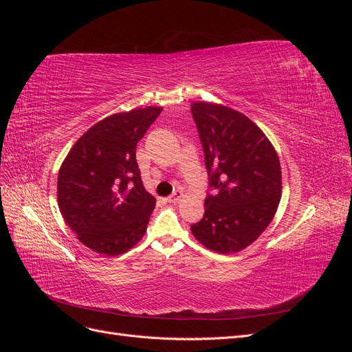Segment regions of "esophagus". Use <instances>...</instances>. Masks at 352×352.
<instances>
[{
  "mask_svg": "<svg viewBox=\"0 0 352 352\" xmlns=\"http://www.w3.org/2000/svg\"><path fill=\"white\" fill-rule=\"evenodd\" d=\"M182 198H184V192H182V190H176V192H173L172 195L168 197V201H170V202H175V204H176V202H179Z\"/></svg>",
  "mask_w": 352,
  "mask_h": 352,
  "instance_id": "1",
  "label": "esophagus"
}]
</instances>
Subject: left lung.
Returning <instances> with one entry per match:
<instances>
[{"label":"left lung","mask_w":352,"mask_h":352,"mask_svg":"<svg viewBox=\"0 0 352 352\" xmlns=\"http://www.w3.org/2000/svg\"><path fill=\"white\" fill-rule=\"evenodd\" d=\"M210 186L206 212L190 226L195 239L220 254L247 248L270 225L282 195L274 146L247 116L214 102L190 104Z\"/></svg>","instance_id":"1"}]
</instances>
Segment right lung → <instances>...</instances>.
Instances as JSON below:
<instances>
[{"label":"right lung","mask_w":352,"mask_h":352,"mask_svg":"<svg viewBox=\"0 0 352 352\" xmlns=\"http://www.w3.org/2000/svg\"><path fill=\"white\" fill-rule=\"evenodd\" d=\"M162 107L116 113L72 146L58 170V208L78 239L102 255H120L142 239L155 207L136 163V144Z\"/></svg>","instance_id":"1"}]
</instances>
